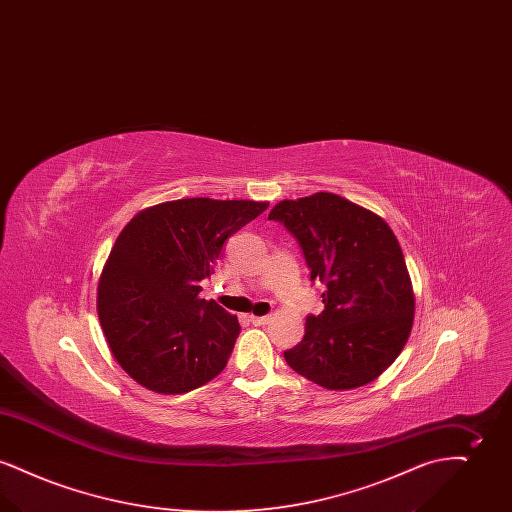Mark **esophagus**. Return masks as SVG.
I'll use <instances>...</instances> for the list:
<instances>
[{
    "label": "esophagus",
    "mask_w": 512,
    "mask_h": 512,
    "mask_svg": "<svg viewBox=\"0 0 512 512\" xmlns=\"http://www.w3.org/2000/svg\"><path fill=\"white\" fill-rule=\"evenodd\" d=\"M249 320L255 324V326H265V324H268L270 322V317H249Z\"/></svg>",
    "instance_id": "obj_1"
}]
</instances>
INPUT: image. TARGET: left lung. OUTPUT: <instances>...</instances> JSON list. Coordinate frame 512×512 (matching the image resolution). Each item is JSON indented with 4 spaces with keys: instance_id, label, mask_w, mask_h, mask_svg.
I'll list each match as a JSON object with an SVG mask.
<instances>
[{
    "instance_id": "8db88e82",
    "label": "left lung",
    "mask_w": 512,
    "mask_h": 512,
    "mask_svg": "<svg viewBox=\"0 0 512 512\" xmlns=\"http://www.w3.org/2000/svg\"><path fill=\"white\" fill-rule=\"evenodd\" d=\"M268 219L286 226L311 280L324 284V311L307 317L286 363L328 390L376 380L403 351L414 318L413 284L388 222L328 192L280 201Z\"/></svg>"
}]
</instances>
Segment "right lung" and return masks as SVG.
<instances>
[{
    "instance_id": "1",
    "label": "right lung",
    "mask_w": 512,
    "mask_h": 512,
    "mask_svg": "<svg viewBox=\"0 0 512 512\" xmlns=\"http://www.w3.org/2000/svg\"><path fill=\"white\" fill-rule=\"evenodd\" d=\"M265 201L190 197L138 213L103 267L98 315L122 370L157 393L195 390L224 370L238 318L199 297L222 245L267 211Z\"/></svg>"
}]
</instances>
